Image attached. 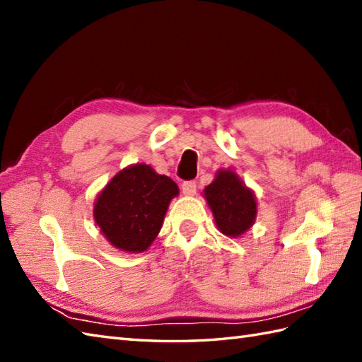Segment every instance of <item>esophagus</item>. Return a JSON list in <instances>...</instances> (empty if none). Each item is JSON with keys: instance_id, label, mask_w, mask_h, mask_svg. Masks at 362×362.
<instances>
[{"instance_id": "esophagus-1", "label": "esophagus", "mask_w": 362, "mask_h": 362, "mask_svg": "<svg viewBox=\"0 0 362 362\" xmlns=\"http://www.w3.org/2000/svg\"><path fill=\"white\" fill-rule=\"evenodd\" d=\"M182 193L185 196H194L196 194V182L188 180L182 183Z\"/></svg>"}]
</instances>
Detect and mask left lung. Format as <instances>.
<instances>
[{
  "label": "left lung",
  "mask_w": 362,
  "mask_h": 362,
  "mask_svg": "<svg viewBox=\"0 0 362 362\" xmlns=\"http://www.w3.org/2000/svg\"><path fill=\"white\" fill-rule=\"evenodd\" d=\"M204 196L213 211L219 232L226 236H241L255 222V194L232 169L218 171L216 179L204 189Z\"/></svg>",
  "instance_id": "1"
}]
</instances>
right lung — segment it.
I'll list each match as a JSON object with an SVG mask.
<instances>
[{
  "mask_svg": "<svg viewBox=\"0 0 362 362\" xmlns=\"http://www.w3.org/2000/svg\"><path fill=\"white\" fill-rule=\"evenodd\" d=\"M179 187L144 163L127 166L107 183L95 201L96 224L113 247L140 253L156 240Z\"/></svg>",
  "mask_w": 362,
  "mask_h": 362,
  "instance_id": "right-lung-1",
  "label": "right lung"
}]
</instances>
